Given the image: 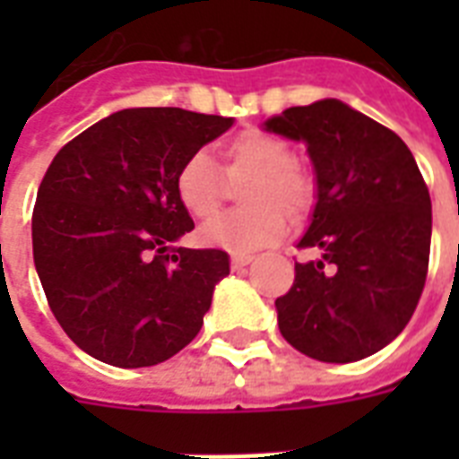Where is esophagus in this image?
I'll return each mask as SVG.
<instances>
[{
	"label": "esophagus",
	"mask_w": 459,
	"mask_h": 459,
	"mask_svg": "<svg viewBox=\"0 0 459 459\" xmlns=\"http://www.w3.org/2000/svg\"><path fill=\"white\" fill-rule=\"evenodd\" d=\"M250 262H252V255H233V257H230L233 269H243V266H247Z\"/></svg>",
	"instance_id": "1"
}]
</instances>
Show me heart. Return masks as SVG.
<instances>
[{"label":"heart","mask_w":459,"mask_h":459,"mask_svg":"<svg viewBox=\"0 0 459 459\" xmlns=\"http://www.w3.org/2000/svg\"><path fill=\"white\" fill-rule=\"evenodd\" d=\"M221 157L223 173L212 154L197 150L178 166L173 178L180 207L202 223L221 211L230 182L248 180L241 188L244 207L202 230L207 245L236 255L259 250L286 233V214L300 219L314 204V180L295 164L293 147L286 140L252 128L230 138Z\"/></svg>","instance_id":"1"}]
</instances>
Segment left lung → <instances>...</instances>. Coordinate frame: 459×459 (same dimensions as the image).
<instances>
[{"mask_svg": "<svg viewBox=\"0 0 459 459\" xmlns=\"http://www.w3.org/2000/svg\"><path fill=\"white\" fill-rule=\"evenodd\" d=\"M264 131L305 143L316 178L293 288L276 300L281 335L319 362H357L412 319L431 247V197L412 152L341 100L290 107Z\"/></svg>", "mask_w": 459, "mask_h": 459, "instance_id": "left-lung-1", "label": "left lung"}]
</instances>
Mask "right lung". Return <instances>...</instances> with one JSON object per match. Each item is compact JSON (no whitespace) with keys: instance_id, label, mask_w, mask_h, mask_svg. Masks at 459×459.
<instances>
[{"instance_id":"1","label":"right lung","mask_w":459,"mask_h":459,"mask_svg":"<svg viewBox=\"0 0 459 459\" xmlns=\"http://www.w3.org/2000/svg\"><path fill=\"white\" fill-rule=\"evenodd\" d=\"M230 126L176 107L121 109L52 159L32 209V259L49 309L82 352L138 369L200 333L229 255L173 247L195 229L173 178Z\"/></svg>"}]
</instances>
